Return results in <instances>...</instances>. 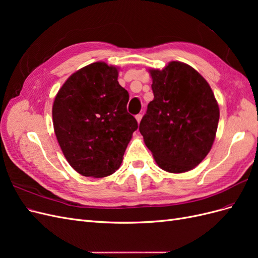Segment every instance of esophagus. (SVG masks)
I'll use <instances>...</instances> for the list:
<instances>
[{"instance_id": "esophagus-1", "label": "esophagus", "mask_w": 258, "mask_h": 258, "mask_svg": "<svg viewBox=\"0 0 258 258\" xmlns=\"http://www.w3.org/2000/svg\"><path fill=\"white\" fill-rule=\"evenodd\" d=\"M136 119H137V121H138V122L141 121V119H142V115H141V114H138V115H136Z\"/></svg>"}]
</instances>
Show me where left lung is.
Here are the masks:
<instances>
[{
	"label": "left lung",
	"instance_id": "left-lung-1",
	"mask_svg": "<svg viewBox=\"0 0 258 258\" xmlns=\"http://www.w3.org/2000/svg\"><path fill=\"white\" fill-rule=\"evenodd\" d=\"M150 72L154 100L139 130L162 170L186 172L212 147L220 108L208 82L191 67L172 61Z\"/></svg>",
	"mask_w": 258,
	"mask_h": 258
}]
</instances>
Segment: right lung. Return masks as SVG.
I'll list each match as a JSON object with an SVG mask.
<instances>
[{"label": "right lung", "mask_w": 258, "mask_h": 258, "mask_svg": "<svg viewBox=\"0 0 258 258\" xmlns=\"http://www.w3.org/2000/svg\"><path fill=\"white\" fill-rule=\"evenodd\" d=\"M118 71L95 62L72 74L52 105L53 129L62 153L84 176L104 177L119 168L138 121L127 112L128 91Z\"/></svg>", "instance_id": "right-lung-1"}]
</instances>
